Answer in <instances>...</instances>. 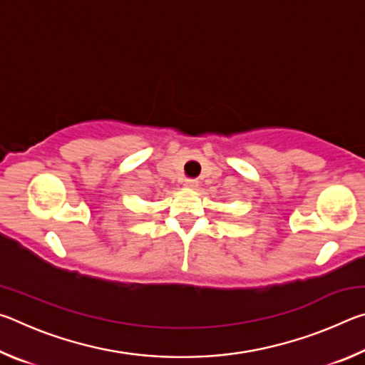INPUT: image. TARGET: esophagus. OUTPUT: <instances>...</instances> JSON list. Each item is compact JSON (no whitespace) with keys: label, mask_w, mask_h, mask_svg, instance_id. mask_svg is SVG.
Returning <instances> with one entry per match:
<instances>
[{"label":"esophagus","mask_w":365,"mask_h":365,"mask_svg":"<svg viewBox=\"0 0 365 365\" xmlns=\"http://www.w3.org/2000/svg\"><path fill=\"white\" fill-rule=\"evenodd\" d=\"M185 187L191 188V190H196L197 187H200V182L193 180V178H190V180H185Z\"/></svg>","instance_id":"esophagus-1"}]
</instances>
